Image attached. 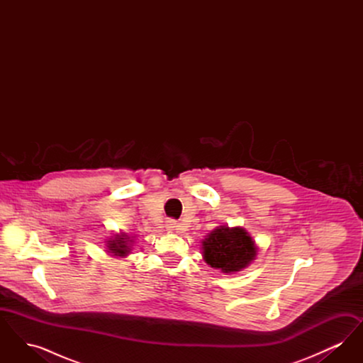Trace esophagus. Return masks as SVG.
Returning a JSON list of instances; mask_svg holds the SVG:
<instances>
[{"mask_svg":"<svg viewBox=\"0 0 363 363\" xmlns=\"http://www.w3.org/2000/svg\"><path fill=\"white\" fill-rule=\"evenodd\" d=\"M175 227H177V222L173 220V219H170V220H167V222H166V230L172 231V230H175Z\"/></svg>","mask_w":363,"mask_h":363,"instance_id":"1","label":"esophagus"}]
</instances>
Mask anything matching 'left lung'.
Here are the masks:
<instances>
[{
	"instance_id": "obj_1",
	"label": "left lung",
	"mask_w": 363,
	"mask_h": 363,
	"mask_svg": "<svg viewBox=\"0 0 363 363\" xmlns=\"http://www.w3.org/2000/svg\"><path fill=\"white\" fill-rule=\"evenodd\" d=\"M257 247L252 237L240 227H220L203 241V256L212 268L225 274L238 272L255 259Z\"/></svg>"
}]
</instances>
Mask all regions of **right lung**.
I'll return each mask as SVG.
<instances>
[{
  "label": "right lung",
  "mask_w": 363,
  "mask_h": 363,
  "mask_svg": "<svg viewBox=\"0 0 363 363\" xmlns=\"http://www.w3.org/2000/svg\"><path fill=\"white\" fill-rule=\"evenodd\" d=\"M126 235H121V237H116V240L108 241V250H111V253H116V256H125L129 252L128 247V238H123Z\"/></svg>",
  "instance_id": "right-lung-1"
}]
</instances>
